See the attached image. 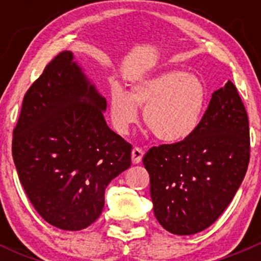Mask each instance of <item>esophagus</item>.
Returning <instances> with one entry per match:
<instances>
[{"label": "esophagus", "instance_id": "1", "mask_svg": "<svg viewBox=\"0 0 261 261\" xmlns=\"http://www.w3.org/2000/svg\"><path fill=\"white\" fill-rule=\"evenodd\" d=\"M144 151L140 147H134L133 151H131V158H133V164H139L143 159Z\"/></svg>", "mask_w": 261, "mask_h": 261}]
</instances>
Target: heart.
<instances>
[{
	"instance_id": "1",
	"label": "heart",
	"mask_w": 261,
	"mask_h": 261,
	"mask_svg": "<svg viewBox=\"0 0 261 261\" xmlns=\"http://www.w3.org/2000/svg\"><path fill=\"white\" fill-rule=\"evenodd\" d=\"M206 101V87L198 77L183 70H164L139 81L130 93L115 87L110 117L115 130L127 135L139 122L138 107H141L146 126L158 139L178 143L197 130Z\"/></svg>"
}]
</instances>
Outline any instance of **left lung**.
Masks as SVG:
<instances>
[{
    "label": "left lung",
    "mask_w": 261,
    "mask_h": 261,
    "mask_svg": "<svg viewBox=\"0 0 261 261\" xmlns=\"http://www.w3.org/2000/svg\"><path fill=\"white\" fill-rule=\"evenodd\" d=\"M249 120L232 82L212 93L189 138L154 146L143 158L158 222L174 235L212 225L232 201L250 160Z\"/></svg>",
    "instance_id": "8db88e82"
}]
</instances>
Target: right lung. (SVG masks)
Wrapping results in <instances>:
<instances>
[{"label": "right lung", "instance_id": "add662e5", "mask_svg": "<svg viewBox=\"0 0 261 261\" xmlns=\"http://www.w3.org/2000/svg\"><path fill=\"white\" fill-rule=\"evenodd\" d=\"M106 98L72 51L58 54L26 92L12 156L34 208L67 231L102 213L105 191L131 165V145L107 126Z\"/></svg>", "mask_w": 261, "mask_h": 261}]
</instances>
